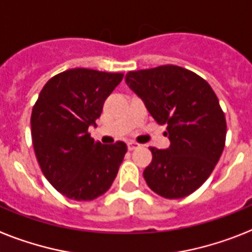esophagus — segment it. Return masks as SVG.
Returning <instances> with one entry per match:
<instances>
[{"mask_svg": "<svg viewBox=\"0 0 252 252\" xmlns=\"http://www.w3.org/2000/svg\"><path fill=\"white\" fill-rule=\"evenodd\" d=\"M139 146H140V144H137V142H133V141L127 142V148H128V150H130V151L135 150V149H137Z\"/></svg>", "mask_w": 252, "mask_h": 252, "instance_id": "1", "label": "esophagus"}]
</instances>
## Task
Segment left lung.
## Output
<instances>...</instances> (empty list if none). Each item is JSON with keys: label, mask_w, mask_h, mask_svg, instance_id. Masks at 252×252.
Masks as SVG:
<instances>
[{"label": "left lung", "mask_w": 252, "mask_h": 252, "mask_svg": "<svg viewBox=\"0 0 252 252\" xmlns=\"http://www.w3.org/2000/svg\"><path fill=\"white\" fill-rule=\"evenodd\" d=\"M126 83L144 101L154 120L166 125L170 146L150 148L144 170L149 188L169 199L192 194L208 179L226 142V117L203 78L178 65H160L126 74Z\"/></svg>", "instance_id": "obj_1"}]
</instances>
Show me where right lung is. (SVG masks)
Instances as JSON below:
<instances>
[{
  "label": "right lung",
  "instance_id": "right-lung-1",
  "mask_svg": "<svg viewBox=\"0 0 252 252\" xmlns=\"http://www.w3.org/2000/svg\"><path fill=\"white\" fill-rule=\"evenodd\" d=\"M122 73L86 68L54 75L43 87L31 113V136L43 174L58 192L92 201L112 186L127 146L102 145L88 133Z\"/></svg>",
  "mask_w": 252,
  "mask_h": 252
}]
</instances>
